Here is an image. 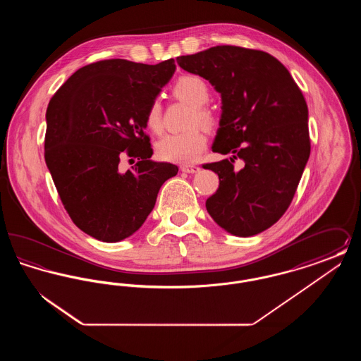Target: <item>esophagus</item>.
Instances as JSON below:
<instances>
[{
    "label": "esophagus",
    "mask_w": 361,
    "mask_h": 361,
    "mask_svg": "<svg viewBox=\"0 0 361 361\" xmlns=\"http://www.w3.org/2000/svg\"><path fill=\"white\" fill-rule=\"evenodd\" d=\"M181 171L184 173H197L200 171V166H197V165H183Z\"/></svg>",
    "instance_id": "esophagus-1"
}]
</instances>
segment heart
Listing matches in <instances>:
<instances>
[{"label": "heart", "mask_w": 361, "mask_h": 361, "mask_svg": "<svg viewBox=\"0 0 361 361\" xmlns=\"http://www.w3.org/2000/svg\"><path fill=\"white\" fill-rule=\"evenodd\" d=\"M176 97L187 102L193 106L190 118V126L197 123L207 130H212L216 124L214 114L203 106L209 100V89L206 81L197 75H184L177 80L173 86ZM146 126L155 134L162 130V108L158 100H153L146 111ZM207 137L199 127L190 128L188 131L178 134H168L157 142L155 150L161 159L177 162V164H192L204 152Z\"/></svg>", "instance_id": "obj_1"}]
</instances>
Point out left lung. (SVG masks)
I'll use <instances>...</instances> for the list:
<instances>
[{
  "label": "left lung",
  "instance_id": "8db88e82",
  "mask_svg": "<svg viewBox=\"0 0 361 361\" xmlns=\"http://www.w3.org/2000/svg\"><path fill=\"white\" fill-rule=\"evenodd\" d=\"M177 63L222 96L212 152L233 157L204 165L219 177L207 211L227 233L256 235L284 215L309 161L303 93L281 62L259 50L216 46L178 56ZM235 159L244 161L240 171L233 169Z\"/></svg>",
  "mask_w": 361,
  "mask_h": 361
}]
</instances>
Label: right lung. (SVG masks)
I'll return each instance as SVG.
<instances>
[{
	"label": "right lung",
	"instance_id": "obj_1",
	"mask_svg": "<svg viewBox=\"0 0 361 361\" xmlns=\"http://www.w3.org/2000/svg\"><path fill=\"white\" fill-rule=\"evenodd\" d=\"M176 70L105 59L77 70L52 96L44 159L74 224L103 242L133 235L153 211L158 190L178 168L150 159L146 111ZM126 152L140 161L118 169Z\"/></svg>",
	"mask_w": 361,
	"mask_h": 361
}]
</instances>
